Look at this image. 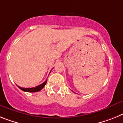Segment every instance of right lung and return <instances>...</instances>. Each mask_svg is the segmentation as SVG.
Listing matches in <instances>:
<instances>
[{
	"mask_svg": "<svg viewBox=\"0 0 123 123\" xmlns=\"http://www.w3.org/2000/svg\"><path fill=\"white\" fill-rule=\"evenodd\" d=\"M46 82H47V80H46L45 82H44L42 84H40V85L37 86H36L35 87H32V88H24V87H21L18 86V88L20 89L21 90H22L23 91H25V92H38L39 91H41L43 87L45 86L46 85Z\"/></svg>",
	"mask_w": 123,
	"mask_h": 123,
	"instance_id": "right-lung-1",
	"label": "right lung"
}]
</instances>
